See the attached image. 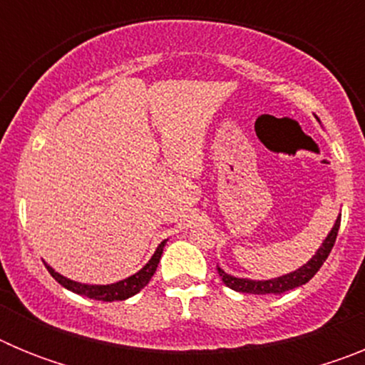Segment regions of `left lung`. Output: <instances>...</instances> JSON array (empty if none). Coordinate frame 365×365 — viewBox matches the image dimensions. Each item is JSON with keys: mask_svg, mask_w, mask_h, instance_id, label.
<instances>
[{"mask_svg": "<svg viewBox=\"0 0 365 365\" xmlns=\"http://www.w3.org/2000/svg\"><path fill=\"white\" fill-rule=\"evenodd\" d=\"M338 228H340V217L334 222L333 230L329 232V235L325 237V241L322 243V247L318 248V252L312 256L311 261H307L302 269L294 270L291 274H285L282 278H274L267 279V282H254V279H245V278H235V276H230L222 269L217 267L219 278L222 279V283L227 287H230L232 291L237 292H247V294H283L287 291H292L296 287L305 285L309 279L314 276L320 267L324 265V261L327 259V256L331 254L334 247V241H336Z\"/></svg>", "mask_w": 365, "mask_h": 365, "instance_id": "obj_1", "label": "left lung"}]
</instances>
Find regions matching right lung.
Segmentation results:
<instances>
[{
	"label": "right lung",
	"mask_w": 365,
	"mask_h": 365,
	"mask_svg": "<svg viewBox=\"0 0 365 365\" xmlns=\"http://www.w3.org/2000/svg\"><path fill=\"white\" fill-rule=\"evenodd\" d=\"M164 245H166V241H163V243L157 247V250H155V254L151 256V259L148 261L146 265L138 270L137 274H133L130 278L122 279V282L111 283V285H83V283L71 282V279L63 278V276H60L58 272H54L49 265L45 267H47L51 276H53L60 285L69 289V291L76 292V294L87 296V298L91 299H100V302H120V299L131 298V296H135L137 292H140L144 287L150 283L151 276H153L155 270H157V265H159L160 256H163Z\"/></svg>",
	"instance_id": "add662e5"
}]
</instances>
